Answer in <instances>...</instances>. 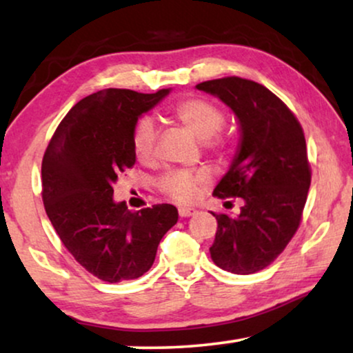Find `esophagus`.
<instances>
[{"label": "esophagus", "mask_w": 353, "mask_h": 353, "mask_svg": "<svg viewBox=\"0 0 353 353\" xmlns=\"http://www.w3.org/2000/svg\"><path fill=\"white\" fill-rule=\"evenodd\" d=\"M178 214H180L181 219H188V216L197 214V209H194V207H180Z\"/></svg>", "instance_id": "34e87169"}]
</instances>
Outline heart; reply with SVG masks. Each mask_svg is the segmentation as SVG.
Listing matches in <instances>:
<instances>
[{
  "label": "heart",
  "mask_w": 353,
  "mask_h": 353,
  "mask_svg": "<svg viewBox=\"0 0 353 353\" xmlns=\"http://www.w3.org/2000/svg\"><path fill=\"white\" fill-rule=\"evenodd\" d=\"M172 117L181 123L192 137L205 141L212 151H221L226 141L219 137L221 125L225 122L223 112L202 98H186L178 101L170 109ZM157 128L152 119L141 117L133 130V151L139 161H151L156 154ZM209 181V173L204 170H176L167 173L161 180L162 191L173 199L188 202L194 199L199 186Z\"/></svg>",
  "instance_id": "obj_1"
}]
</instances>
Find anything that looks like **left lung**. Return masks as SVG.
<instances>
[{"mask_svg":"<svg viewBox=\"0 0 353 353\" xmlns=\"http://www.w3.org/2000/svg\"><path fill=\"white\" fill-rule=\"evenodd\" d=\"M239 123V144L214 196L241 197L238 214H214L219 223L210 257L216 267L250 274L268 267L301 225L312 172L303 130L288 105L263 85L239 77L202 81Z\"/></svg>","mask_w":353,"mask_h":353,"instance_id":"8db88e82","label":"left lung"}]
</instances>
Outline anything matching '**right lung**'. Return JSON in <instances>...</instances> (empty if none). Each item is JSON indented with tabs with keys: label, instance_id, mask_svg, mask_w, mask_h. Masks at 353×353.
Masks as SVG:
<instances>
[{
	"label": "right lung",
	"instance_id": "add662e5",
	"mask_svg": "<svg viewBox=\"0 0 353 353\" xmlns=\"http://www.w3.org/2000/svg\"><path fill=\"white\" fill-rule=\"evenodd\" d=\"M168 93L108 88L86 96L62 119L43 157L48 219L77 262L103 281L143 276L178 221L172 204L132 212L114 201V183L137 162L134 125Z\"/></svg>",
	"mask_w": 353,
	"mask_h": 353
}]
</instances>
